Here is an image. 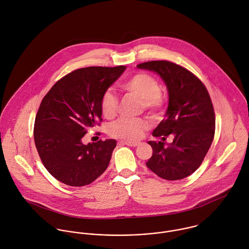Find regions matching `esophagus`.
Segmentation results:
<instances>
[{
	"label": "esophagus",
	"mask_w": 249,
	"mask_h": 249,
	"mask_svg": "<svg viewBox=\"0 0 249 249\" xmlns=\"http://www.w3.org/2000/svg\"><path fill=\"white\" fill-rule=\"evenodd\" d=\"M120 142L128 146H138L140 144L139 142H130V141H121Z\"/></svg>",
	"instance_id": "esophagus-1"
}]
</instances>
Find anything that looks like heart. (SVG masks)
<instances>
[{"mask_svg": "<svg viewBox=\"0 0 249 249\" xmlns=\"http://www.w3.org/2000/svg\"><path fill=\"white\" fill-rule=\"evenodd\" d=\"M121 88L141 99L142 107L146 111L155 114L162 110L164 101L160 93L161 87L154 76L146 72H137L124 80L121 84ZM101 107L105 117H114L118 107L116 96L110 91L106 92L102 98ZM148 128L149 123L145 119L122 118L110 124L109 133L111 136L119 139L137 141Z\"/></svg>", "mask_w": 249, "mask_h": 249, "instance_id": "heart-1", "label": "heart"}]
</instances>
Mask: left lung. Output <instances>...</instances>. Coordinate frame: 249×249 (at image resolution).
I'll use <instances>...</instances> for the list:
<instances>
[{
    "label": "left lung",
    "instance_id": "1",
    "mask_svg": "<svg viewBox=\"0 0 249 249\" xmlns=\"http://www.w3.org/2000/svg\"><path fill=\"white\" fill-rule=\"evenodd\" d=\"M139 69L156 72L166 84L169 106L164 120L153 130L162 141L173 134L171 143L148 141L152 156L146 167L159 178L178 180L201 165L214 135V113L204 84L191 71L169 61H149Z\"/></svg>",
    "mask_w": 249,
    "mask_h": 249
}]
</instances>
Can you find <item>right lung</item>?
<instances>
[{
	"label": "right lung",
	"mask_w": 249,
	"mask_h": 249,
	"mask_svg": "<svg viewBox=\"0 0 249 249\" xmlns=\"http://www.w3.org/2000/svg\"><path fill=\"white\" fill-rule=\"evenodd\" d=\"M126 66L88 67L58 80L42 100L35 123V142L48 172L74 187L88 185L107 170L114 139L88 142V127L102 121L101 102Z\"/></svg>",
	"instance_id": "1"
}]
</instances>
